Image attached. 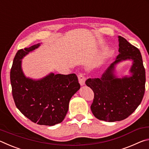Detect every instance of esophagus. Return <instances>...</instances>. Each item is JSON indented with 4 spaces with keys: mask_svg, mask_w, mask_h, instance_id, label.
<instances>
[{
    "mask_svg": "<svg viewBox=\"0 0 149 149\" xmlns=\"http://www.w3.org/2000/svg\"><path fill=\"white\" fill-rule=\"evenodd\" d=\"M78 79H79V82L81 85H85V79H86V78H85V74L84 73H80L79 75H78Z\"/></svg>",
    "mask_w": 149,
    "mask_h": 149,
    "instance_id": "esophagus-1",
    "label": "esophagus"
}]
</instances>
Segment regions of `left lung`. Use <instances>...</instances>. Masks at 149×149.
<instances>
[{
    "label": "left lung",
    "mask_w": 149,
    "mask_h": 149,
    "mask_svg": "<svg viewBox=\"0 0 149 149\" xmlns=\"http://www.w3.org/2000/svg\"><path fill=\"white\" fill-rule=\"evenodd\" d=\"M119 54L100 78L85 81L94 92L91 106L93 115L100 120L116 122L127 118L142 101L145 91V70L140 50L119 36ZM133 60L132 77L120 79L113 74L114 65L122 60Z\"/></svg>",
    "instance_id": "obj_1"
}]
</instances>
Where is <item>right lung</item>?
<instances>
[{"label": "right lung", "mask_w": 149, "mask_h": 149, "mask_svg": "<svg viewBox=\"0 0 149 149\" xmlns=\"http://www.w3.org/2000/svg\"><path fill=\"white\" fill-rule=\"evenodd\" d=\"M39 44L20 49L10 70L12 97L15 104L25 116L39 125H54L64 120L72 97L80 88L77 75L50 74L38 81L26 78L21 60Z\"/></svg>", "instance_id": "1"}]
</instances>
